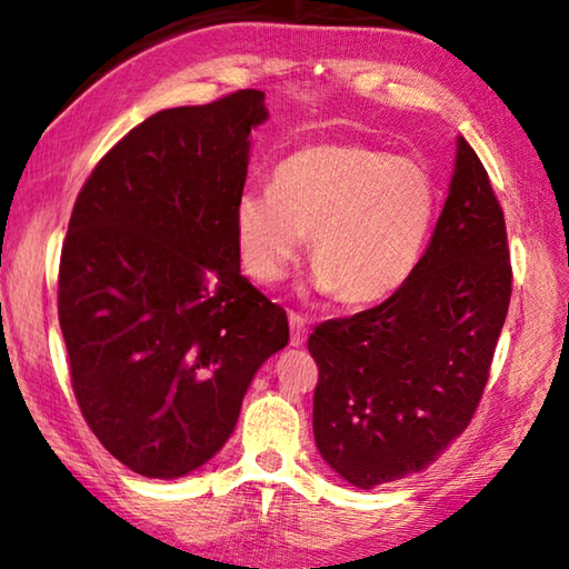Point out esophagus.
<instances>
[{
	"label": "esophagus",
	"mask_w": 569,
	"mask_h": 569,
	"mask_svg": "<svg viewBox=\"0 0 569 569\" xmlns=\"http://www.w3.org/2000/svg\"><path fill=\"white\" fill-rule=\"evenodd\" d=\"M307 340V317L300 312H290V342L292 347H302Z\"/></svg>",
	"instance_id": "34e87169"
}]
</instances>
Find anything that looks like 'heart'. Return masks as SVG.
I'll list each match as a JSON object with an SVG mask.
<instances>
[{
  "mask_svg": "<svg viewBox=\"0 0 569 569\" xmlns=\"http://www.w3.org/2000/svg\"><path fill=\"white\" fill-rule=\"evenodd\" d=\"M437 192L427 169L360 142H320L277 164L272 192L234 204L242 264L277 282L310 234L317 292L377 305L412 274L430 234Z\"/></svg>",
  "mask_w": 569,
  "mask_h": 569,
  "instance_id": "heart-1",
  "label": "heart"
}]
</instances>
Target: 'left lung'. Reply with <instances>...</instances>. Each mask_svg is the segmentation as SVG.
Masks as SVG:
<instances>
[{"label":"left lung","mask_w":569,"mask_h":569,"mask_svg":"<svg viewBox=\"0 0 569 569\" xmlns=\"http://www.w3.org/2000/svg\"><path fill=\"white\" fill-rule=\"evenodd\" d=\"M510 295L502 207L460 137L450 194L407 282L372 310L317 325L307 342L325 462L360 490L432 465L482 400Z\"/></svg>","instance_id":"1"}]
</instances>
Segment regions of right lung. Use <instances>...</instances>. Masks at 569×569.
I'll use <instances>...</instances> for the list:
<instances>
[{
  "instance_id": "add662e5",
  "label": "right lung",
  "mask_w": 569,
  "mask_h": 569,
  "mask_svg": "<svg viewBox=\"0 0 569 569\" xmlns=\"http://www.w3.org/2000/svg\"><path fill=\"white\" fill-rule=\"evenodd\" d=\"M264 92L144 119L79 192L59 262L74 397L107 452L174 480L222 450L282 307L239 272L234 204Z\"/></svg>"
}]
</instances>
